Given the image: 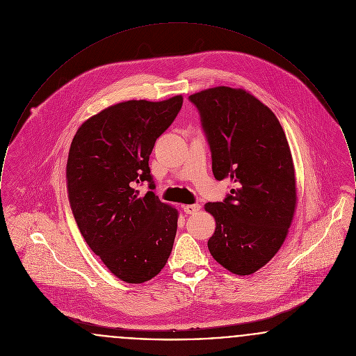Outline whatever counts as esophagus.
I'll return each mask as SVG.
<instances>
[{"label":"esophagus","instance_id":"1","mask_svg":"<svg viewBox=\"0 0 356 356\" xmlns=\"http://www.w3.org/2000/svg\"><path fill=\"white\" fill-rule=\"evenodd\" d=\"M200 209H201V205H198V204L184 206V211H185L186 214H194V213L200 211Z\"/></svg>","mask_w":356,"mask_h":356}]
</instances>
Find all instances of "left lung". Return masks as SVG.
Returning a JSON list of instances; mask_svg holds the SVG:
<instances>
[{"label": "left lung", "mask_w": 356, "mask_h": 356, "mask_svg": "<svg viewBox=\"0 0 356 356\" xmlns=\"http://www.w3.org/2000/svg\"><path fill=\"white\" fill-rule=\"evenodd\" d=\"M188 100L200 113L216 179L234 185L222 202L205 205L217 224L209 250L232 273H254L279 252L296 207L285 132L275 113L243 90L216 87Z\"/></svg>", "instance_id": "8db88e82"}]
</instances>
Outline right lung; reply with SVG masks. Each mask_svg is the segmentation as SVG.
I'll return each mask as SVG.
<instances>
[{
  "instance_id": "right-lung-1",
  "label": "right lung",
  "mask_w": 356,
  "mask_h": 356,
  "mask_svg": "<svg viewBox=\"0 0 356 356\" xmlns=\"http://www.w3.org/2000/svg\"><path fill=\"white\" fill-rule=\"evenodd\" d=\"M181 95L129 100L86 120L67 162L68 200L86 243L120 280L139 284L166 265L178 211L159 201L149 159L155 140L181 111ZM149 182L143 197L138 183Z\"/></svg>"
}]
</instances>
